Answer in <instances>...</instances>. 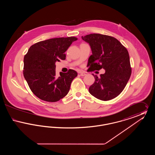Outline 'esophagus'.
Returning a JSON list of instances; mask_svg holds the SVG:
<instances>
[{"instance_id":"1","label":"esophagus","mask_w":155,"mask_h":155,"mask_svg":"<svg viewBox=\"0 0 155 155\" xmlns=\"http://www.w3.org/2000/svg\"><path fill=\"white\" fill-rule=\"evenodd\" d=\"M79 74H80L81 76H85L86 75V73L84 72H80Z\"/></svg>"}]
</instances>
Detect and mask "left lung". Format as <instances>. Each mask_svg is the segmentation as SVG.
<instances>
[{"label": "left lung", "mask_w": 155, "mask_h": 155, "mask_svg": "<svg viewBox=\"0 0 155 155\" xmlns=\"http://www.w3.org/2000/svg\"><path fill=\"white\" fill-rule=\"evenodd\" d=\"M82 39L89 44L92 55L87 67L89 71L103 68L105 73L89 88V93L98 99L109 101L120 95L125 88L131 74L130 56L125 47L114 37L91 34Z\"/></svg>", "instance_id": "obj_1"}]
</instances>
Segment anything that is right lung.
<instances>
[{
  "instance_id": "obj_1",
  "label": "right lung",
  "mask_w": 155,
  "mask_h": 155,
  "mask_svg": "<svg viewBox=\"0 0 155 155\" xmlns=\"http://www.w3.org/2000/svg\"><path fill=\"white\" fill-rule=\"evenodd\" d=\"M78 39L56 38L32 45L24 58L23 74L34 94L49 102L59 101L67 95L77 73L70 69L56 76V61L66 59L65 52Z\"/></svg>"
}]
</instances>
